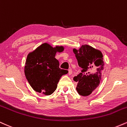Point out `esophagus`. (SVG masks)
I'll return each instance as SVG.
<instances>
[{
    "label": "esophagus",
    "instance_id": "esophagus-1",
    "mask_svg": "<svg viewBox=\"0 0 127 127\" xmlns=\"http://www.w3.org/2000/svg\"><path fill=\"white\" fill-rule=\"evenodd\" d=\"M72 74V70L71 69H68V74H69V75H71Z\"/></svg>",
    "mask_w": 127,
    "mask_h": 127
}]
</instances>
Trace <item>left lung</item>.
Returning <instances> with one entry per match:
<instances>
[{"instance_id": "left-lung-1", "label": "left lung", "mask_w": 127, "mask_h": 127, "mask_svg": "<svg viewBox=\"0 0 127 127\" xmlns=\"http://www.w3.org/2000/svg\"><path fill=\"white\" fill-rule=\"evenodd\" d=\"M73 52L82 68L81 72L74 77V81L78 82L77 90L81 96H89L101 80L104 68L103 55L100 50L89 45H83L79 50L73 49Z\"/></svg>"}]
</instances>
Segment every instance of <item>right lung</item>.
Listing matches in <instances>:
<instances>
[{
  "label": "right lung",
  "instance_id": "1",
  "mask_svg": "<svg viewBox=\"0 0 127 127\" xmlns=\"http://www.w3.org/2000/svg\"><path fill=\"white\" fill-rule=\"evenodd\" d=\"M62 46L52 47L43 43L29 53L25 66V75L31 87L35 92L50 95L56 90L61 77L68 72L59 68L55 58L56 52L64 50Z\"/></svg>",
  "mask_w": 127,
  "mask_h": 127
}]
</instances>
